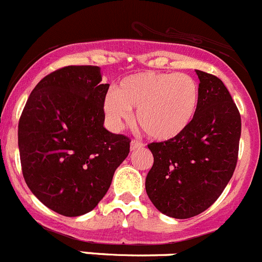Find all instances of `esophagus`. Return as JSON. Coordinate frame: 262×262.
<instances>
[{
  "mask_svg": "<svg viewBox=\"0 0 262 262\" xmlns=\"http://www.w3.org/2000/svg\"><path fill=\"white\" fill-rule=\"evenodd\" d=\"M143 146H144V143H141V141L139 140L131 141V150H135V149L138 148H143Z\"/></svg>",
  "mask_w": 262,
  "mask_h": 262,
  "instance_id": "obj_1",
  "label": "esophagus"
}]
</instances>
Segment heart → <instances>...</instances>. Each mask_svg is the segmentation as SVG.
<instances>
[{"mask_svg": "<svg viewBox=\"0 0 262 262\" xmlns=\"http://www.w3.org/2000/svg\"><path fill=\"white\" fill-rule=\"evenodd\" d=\"M199 103V86L185 73L140 72L121 79L103 101L112 128L121 129L138 109L136 119L149 138L166 141L183 134L193 121Z\"/></svg>", "mask_w": 262, "mask_h": 262, "instance_id": "1", "label": "heart"}]
</instances>
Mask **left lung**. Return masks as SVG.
Listing matches in <instances>:
<instances>
[{
	"label": "left lung",
	"mask_w": 262,
	"mask_h": 262,
	"mask_svg": "<svg viewBox=\"0 0 262 262\" xmlns=\"http://www.w3.org/2000/svg\"><path fill=\"white\" fill-rule=\"evenodd\" d=\"M199 103L188 128L171 140L150 143L154 163L145 189L158 211L189 219L212 206L238 161L241 114L220 78L195 71Z\"/></svg>",
	"instance_id": "left-lung-1"
}]
</instances>
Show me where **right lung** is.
I'll use <instances>...</instances> for the list:
<instances>
[{
	"instance_id": "add662e5",
	"label": "right lung",
	"mask_w": 262,
	"mask_h": 262,
	"mask_svg": "<svg viewBox=\"0 0 262 262\" xmlns=\"http://www.w3.org/2000/svg\"><path fill=\"white\" fill-rule=\"evenodd\" d=\"M108 89L99 67H64L37 83L21 112L17 144L24 180L63 216L94 210L129 153L131 140L103 126Z\"/></svg>"
}]
</instances>
